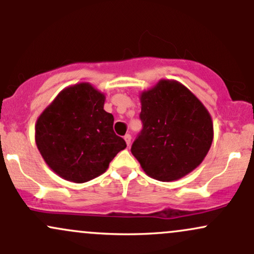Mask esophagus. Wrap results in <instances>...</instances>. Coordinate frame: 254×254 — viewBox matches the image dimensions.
Segmentation results:
<instances>
[{"mask_svg": "<svg viewBox=\"0 0 254 254\" xmlns=\"http://www.w3.org/2000/svg\"><path fill=\"white\" fill-rule=\"evenodd\" d=\"M124 139H125V142H127V144L130 145V143H131V135H129V133H127V135L124 136Z\"/></svg>", "mask_w": 254, "mask_h": 254, "instance_id": "obj_1", "label": "esophagus"}]
</instances>
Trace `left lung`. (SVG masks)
<instances>
[{"label":"left lung","instance_id":"left-lung-1","mask_svg":"<svg viewBox=\"0 0 254 254\" xmlns=\"http://www.w3.org/2000/svg\"><path fill=\"white\" fill-rule=\"evenodd\" d=\"M141 132L131 153L148 176L173 182L198 167L210 149V113L177 81L161 80L141 94Z\"/></svg>","mask_w":254,"mask_h":254}]
</instances>
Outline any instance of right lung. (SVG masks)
Instances as JSON below:
<instances>
[{"label": "right lung", "instance_id": "add662e5", "mask_svg": "<svg viewBox=\"0 0 254 254\" xmlns=\"http://www.w3.org/2000/svg\"><path fill=\"white\" fill-rule=\"evenodd\" d=\"M105 95L82 82L63 89L36 124V143L55 173L72 183L103 174L127 148L113 131L115 118L104 110Z\"/></svg>", "mask_w": 254, "mask_h": 254}]
</instances>
